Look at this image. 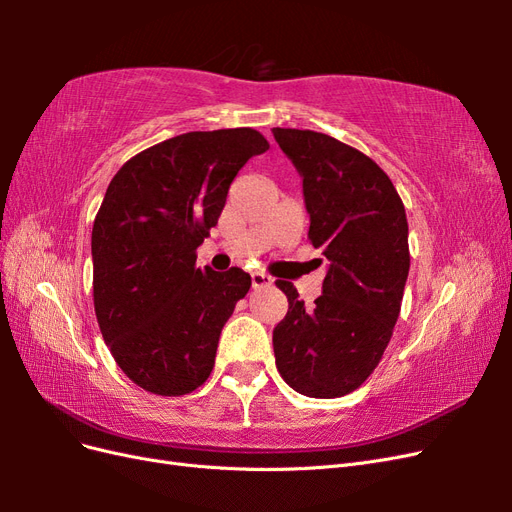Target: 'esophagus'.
Returning <instances> with one entry per match:
<instances>
[{"label":"esophagus","instance_id":"34e87169","mask_svg":"<svg viewBox=\"0 0 512 512\" xmlns=\"http://www.w3.org/2000/svg\"><path fill=\"white\" fill-rule=\"evenodd\" d=\"M273 284V277L262 273V271H254L252 273V288H267Z\"/></svg>","mask_w":512,"mask_h":512}]
</instances>
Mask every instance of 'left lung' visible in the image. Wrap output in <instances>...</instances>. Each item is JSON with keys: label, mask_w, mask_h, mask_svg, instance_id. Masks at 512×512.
I'll use <instances>...</instances> for the list:
<instances>
[{"label": "left lung", "mask_w": 512, "mask_h": 512, "mask_svg": "<svg viewBox=\"0 0 512 512\" xmlns=\"http://www.w3.org/2000/svg\"><path fill=\"white\" fill-rule=\"evenodd\" d=\"M303 177L307 237L329 260L322 294L305 309L277 280L288 314L273 329L280 376L307 397L352 393L391 342L410 271L408 220L393 181L365 153L329 134L273 128Z\"/></svg>", "instance_id": "8db88e82"}]
</instances>
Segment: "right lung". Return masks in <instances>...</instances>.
<instances>
[{
	"label": "right lung",
	"mask_w": 512,
	"mask_h": 512,
	"mask_svg": "<svg viewBox=\"0 0 512 512\" xmlns=\"http://www.w3.org/2000/svg\"><path fill=\"white\" fill-rule=\"evenodd\" d=\"M269 149L252 128L188 132L123 164L91 230L94 307L115 363L141 389L179 397L203 384L220 333L252 286L239 267H196L243 164Z\"/></svg>",
	"instance_id": "obj_1"
}]
</instances>
